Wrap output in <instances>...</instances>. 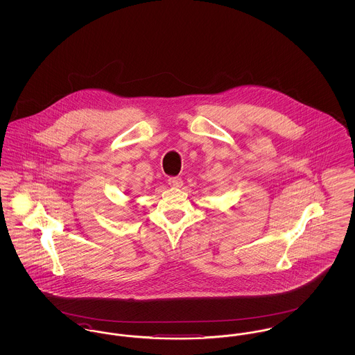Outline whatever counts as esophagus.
Here are the masks:
<instances>
[{
  "label": "esophagus",
  "mask_w": 355,
  "mask_h": 355,
  "mask_svg": "<svg viewBox=\"0 0 355 355\" xmlns=\"http://www.w3.org/2000/svg\"><path fill=\"white\" fill-rule=\"evenodd\" d=\"M168 184H169L171 187H181L182 186V180L180 178V177H170L169 180H168Z\"/></svg>",
  "instance_id": "34e87169"
}]
</instances>
